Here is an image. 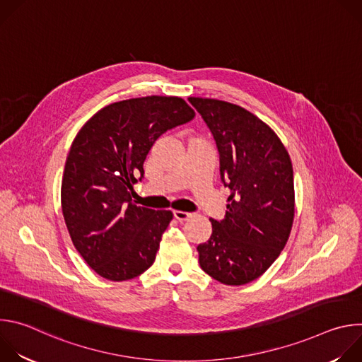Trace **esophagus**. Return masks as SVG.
I'll return each mask as SVG.
<instances>
[{"label":"esophagus","instance_id":"1","mask_svg":"<svg viewBox=\"0 0 362 362\" xmlns=\"http://www.w3.org/2000/svg\"><path fill=\"white\" fill-rule=\"evenodd\" d=\"M173 216H175L179 222H185V221H187V219L192 216V214H189V212H182V211H175V212H173Z\"/></svg>","mask_w":362,"mask_h":362}]
</instances>
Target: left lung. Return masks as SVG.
I'll return each mask as SVG.
<instances>
[{"label":"left lung","mask_w":362,"mask_h":362,"mask_svg":"<svg viewBox=\"0 0 362 362\" xmlns=\"http://www.w3.org/2000/svg\"><path fill=\"white\" fill-rule=\"evenodd\" d=\"M219 151L221 180L230 189L226 215L211 219L200 268L225 285L259 278L285 247L293 222V170L274 130L232 103L189 97Z\"/></svg>","instance_id":"left-lung-1"}]
</instances>
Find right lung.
<instances>
[{
	"label": "right lung",
	"instance_id": "obj_1",
	"mask_svg": "<svg viewBox=\"0 0 362 362\" xmlns=\"http://www.w3.org/2000/svg\"><path fill=\"white\" fill-rule=\"evenodd\" d=\"M193 117L180 97L129 98L97 112L76 136L62 208L76 249L100 276L133 279L156 259L173 215L134 204L130 193L154 141Z\"/></svg>",
	"mask_w": 362,
	"mask_h": 362
}]
</instances>
